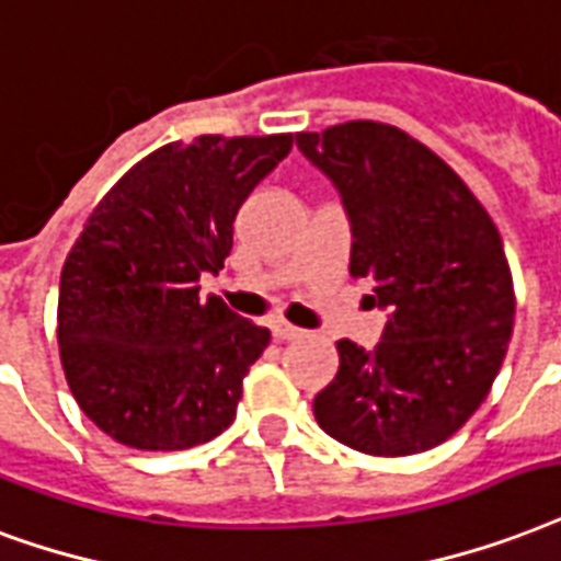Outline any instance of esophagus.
Listing matches in <instances>:
<instances>
[{
    "instance_id": "34e87169",
    "label": "esophagus",
    "mask_w": 561,
    "mask_h": 561,
    "mask_svg": "<svg viewBox=\"0 0 561 561\" xmlns=\"http://www.w3.org/2000/svg\"><path fill=\"white\" fill-rule=\"evenodd\" d=\"M271 332H273V337H276V341H294V337L302 335V329L290 327L288 320H282V318L271 320Z\"/></svg>"
}]
</instances>
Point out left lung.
I'll return each instance as SVG.
<instances>
[{"mask_svg": "<svg viewBox=\"0 0 561 561\" xmlns=\"http://www.w3.org/2000/svg\"><path fill=\"white\" fill-rule=\"evenodd\" d=\"M297 147L344 199L350 276L388 309L370 353L337 341L335 379L314 397L320 430L367 456L438 447L489 397L515 323L494 220L433 149L403 128L350 119Z\"/></svg>", "mask_w": 561, "mask_h": 561, "instance_id": "1", "label": "left lung"}]
</instances>
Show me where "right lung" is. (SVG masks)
Returning a JSON list of instances; mask_svg holds the SVG:
<instances>
[{
  "label": "right lung",
  "mask_w": 561,
  "mask_h": 561,
  "mask_svg": "<svg viewBox=\"0 0 561 561\" xmlns=\"http://www.w3.org/2000/svg\"><path fill=\"white\" fill-rule=\"evenodd\" d=\"M294 135H199L149 152L102 196L64 262L58 350L76 403L135 450H187L234 421L271 332L199 299L234 214Z\"/></svg>",
  "instance_id": "1"
}]
</instances>
